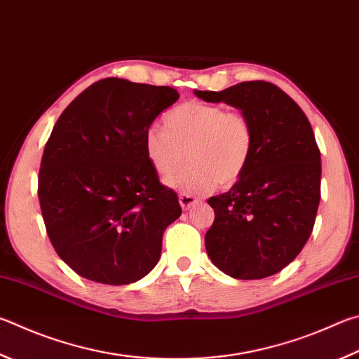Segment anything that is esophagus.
Here are the masks:
<instances>
[{
	"instance_id": "obj_1",
	"label": "esophagus",
	"mask_w": 359,
	"mask_h": 359,
	"mask_svg": "<svg viewBox=\"0 0 359 359\" xmlns=\"http://www.w3.org/2000/svg\"><path fill=\"white\" fill-rule=\"evenodd\" d=\"M179 202H180V205H182V208H184V210H188V208H190L191 205L196 204L198 198H194V196H191V194H188V193H182L180 196H179Z\"/></svg>"
}]
</instances>
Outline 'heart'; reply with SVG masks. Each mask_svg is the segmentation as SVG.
I'll return each mask as SVG.
<instances>
[{
	"label": "heart",
	"instance_id": "heart-1",
	"mask_svg": "<svg viewBox=\"0 0 359 359\" xmlns=\"http://www.w3.org/2000/svg\"><path fill=\"white\" fill-rule=\"evenodd\" d=\"M165 128L144 135L149 161L160 175L171 174L188 152L190 165L169 175L166 184L188 193H207L232 185L245 174L254 149V128L242 111L212 103L187 102L165 114Z\"/></svg>",
	"mask_w": 359,
	"mask_h": 359
}]
</instances>
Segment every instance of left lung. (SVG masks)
I'll return each instance as SVG.
<instances>
[{
  "instance_id": "obj_1",
  "label": "left lung",
  "mask_w": 359,
  "mask_h": 359,
  "mask_svg": "<svg viewBox=\"0 0 359 359\" xmlns=\"http://www.w3.org/2000/svg\"><path fill=\"white\" fill-rule=\"evenodd\" d=\"M194 94L238 108L254 128L245 174L229 191L207 201L215 210L205 233L208 257L236 279L275 275L308 242L320 202V151L308 117L269 81Z\"/></svg>"
}]
</instances>
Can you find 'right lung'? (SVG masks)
<instances>
[{"label": "right lung", "mask_w": 359, "mask_h": 359, "mask_svg": "<svg viewBox=\"0 0 359 359\" xmlns=\"http://www.w3.org/2000/svg\"><path fill=\"white\" fill-rule=\"evenodd\" d=\"M179 97L169 86L105 78L55 123L37 194L50 242L76 275L126 285L157 265L163 232L182 208L149 161L144 135Z\"/></svg>", "instance_id": "right-lung-1"}]
</instances>
